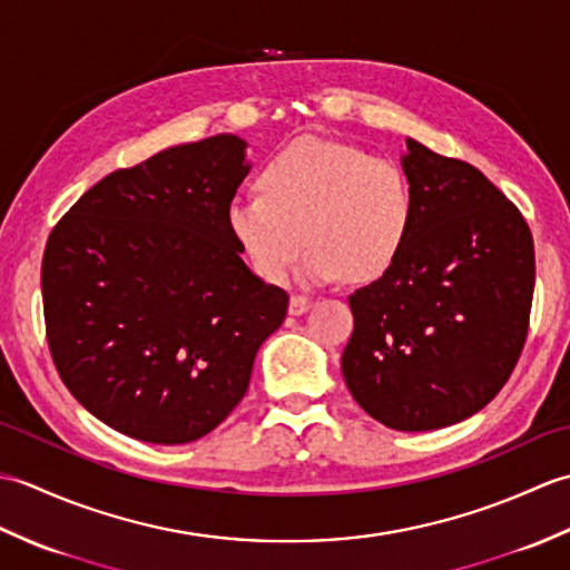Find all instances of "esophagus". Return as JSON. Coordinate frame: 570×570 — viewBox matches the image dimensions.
Here are the masks:
<instances>
[{"label": "esophagus", "mask_w": 570, "mask_h": 570, "mask_svg": "<svg viewBox=\"0 0 570 570\" xmlns=\"http://www.w3.org/2000/svg\"><path fill=\"white\" fill-rule=\"evenodd\" d=\"M311 306L313 301L308 296H292V301H288V313H292V316H304Z\"/></svg>", "instance_id": "obj_1"}]
</instances>
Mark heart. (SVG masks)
<instances>
[{
    "label": "heart",
    "instance_id": "1",
    "mask_svg": "<svg viewBox=\"0 0 570 570\" xmlns=\"http://www.w3.org/2000/svg\"><path fill=\"white\" fill-rule=\"evenodd\" d=\"M259 190L227 205V227L254 269L272 284L292 274L304 242L301 278L372 282L390 272L414 225V188L386 156L353 144L298 139L259 171Z\"/></svg>",
    "mask_w": 570,
    "mask_h": 570
}]
</instances>
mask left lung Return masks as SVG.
<instances>
[{
  "label": "left lung",
  "mask_w": 570,
  "mask_h": 570,
  "mask_svg": "<svg viewBox=\"0 0 570 570\" xmlns=\"http://www.w3.org/2000/svg\"><path fill=\"white\" fill-rule=\"evenodd\" d=\"M406 149L414 225L392 269L350 296L343 377L384 426L433 431L478 414L510 380L529 333L534 239L475 166L414 139Z\"/></svg>",
  "instance_id": "left-lung-1"
}]
</instances>
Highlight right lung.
<instances>
[{
	"label": "right lung",
	"instance_id": "1",
	"mask_svg": "<svg viewBox=\"0 0 570 570\" xmlns=\"http://www.w3.org/2000/svg\"><path fill=\"white\" fill-rule=\"evenodd\" d=\"M247 141L217 135L105 176L46 242V337L68 392L107 426L178 445L227 419L288 294L242 262L227 205Z\"/></svg>",
	"mask_w": 570,
	"mask_h": 570
}]
</instances>
